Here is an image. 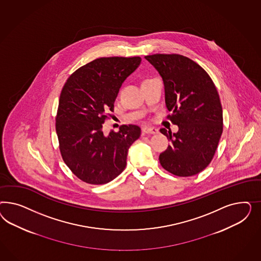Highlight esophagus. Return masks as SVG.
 Listing matches in <instances>:
<instances>
[{
    "label": "esophagus",
    "mask_w": 261,
    "mask_h": 261,
    "mask_svg": "<svg viewBox=\"0 0 261 261\" xmlns=\"http://www.w3.org/2000/svg\"><path fill=\"white\" fill-rule=\"evenodd\" d=\"M142 130L143 134L155 135L159 133L158 129L155 127L144 126L142 127Z\"/></svg>",
    "instance_id": "34e87169"
}]
</instances>
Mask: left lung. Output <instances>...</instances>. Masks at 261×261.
<instances>
[{"label":"left lung","instance_id":"obj_1","mask_svg":"<svg viewBox=\"0 0 261 261\" xmlns=\"http://www.w3.org/2000/svg\"><path fill=\"white\" fill-rule=\"evenodd\" d=\"M145 59L154 66L165 85L167 116L179 127L177 133L160 131L171 142L160 154L168 172L189 177L210 165L223 132V111L218 92L207 72L180 55H153Z\"/></svg>","mask_w":261,"mask_h":261}]
</instances>
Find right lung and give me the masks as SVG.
Instances as JSON below:
<instances>
[{
  "instance_id": "1",
  "label": "right lung",
  "mask_w": 261,
  "mask_h": 261,
  "mask_svg": "<svg viewBox=\"0 0 261 261\" xmlns=\"http://www.w3.org/2000/svg\"><path fill=\"white\" fill-rule=\"evenodd\" d=\"M142 58L101 57L80 67L67 79L60 94L56 129L65 164L79 179L91 185L111 182L126 166L127 153L141 136L137 125H121L103 134L107 113L123 81Z\"/></svg>"
}]
</instances>
